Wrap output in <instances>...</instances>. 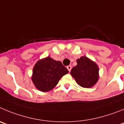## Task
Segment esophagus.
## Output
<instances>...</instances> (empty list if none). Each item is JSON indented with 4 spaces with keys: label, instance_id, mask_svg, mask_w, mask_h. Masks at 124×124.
<instances>
[{
    "label": "esophagus",
    "instance_id": "esophagus-1",
    "mask_svg": "<svg viewBox=\"0 0 124 124\" xmlns=\"http://www.w3.org/2000/svg\"><path fill=\"white\" fill-rule=\"evenodd\" d=\"M67 69H68V70H69V72H70V71H71V66L68 65L67 67Z\"/></svg>",
    "mask_w": 124,
    "mask_h": 124
}]
</instances>
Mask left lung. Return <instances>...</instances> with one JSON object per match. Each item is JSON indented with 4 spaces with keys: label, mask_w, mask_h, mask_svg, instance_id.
I'll return each mask as SVG.
<instances>
[{
    "label": "left lung",
    "mask_w": 124,
    "mask_h": 124,
    "mask_svg": "<svg viewBox=\"0 0 124 124\" xmlns=\"http://www.w3.org/2000/svg\"><path fill=\"white\" fill-rule=\"evenodd\" d=\"M77 65L71 70V76L79 85L85 88L93 86L99 79V68L87 57L77 60Z\"/></svg>",
    "instance_id": "obj_1"
}]
</instances>
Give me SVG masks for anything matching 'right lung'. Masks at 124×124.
<instances>
[{"mask_svg":"<svg viewBox=\"0 0 124 124\" xmlns=\"http://www.w3.org/2000/svg\"><path fill=\"white\" fill-rule=\"evenodd\" d=\"M68 73L69 70L62 62L48 57L36 63L32 79L39 91L48 92L53 89L62 76Z\"/></svg>","mask_w":124,"mask_h":124,"instance_id":"obj_1","label":"right lung"}]
</instances>
